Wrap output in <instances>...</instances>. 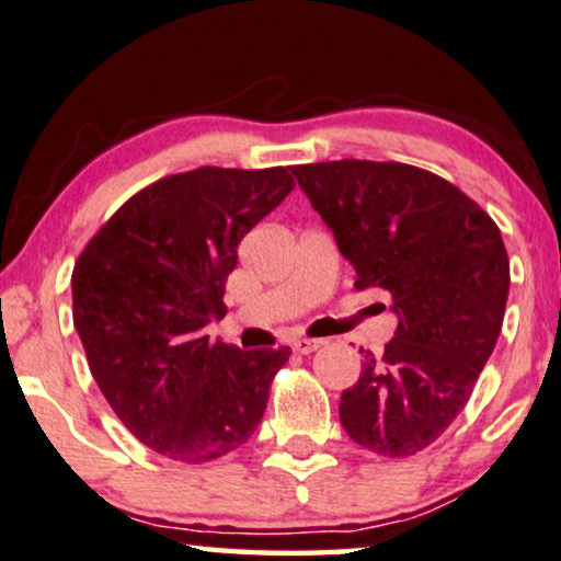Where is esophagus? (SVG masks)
<instances>
[{"label": "esophagus", "instance_id": "obj_1", "mask_svg": "<svg viewBox=\"0 0 561 561\" xmlns=\"http://www.w3.org/2000/svg\"><path fill=\"white\" fill-rule=\"evenodd\" d=\"M322 345V341H314V337H297L295 343H291V348H295V353H302V356H307V353L318 351Z\"/></svg>", "mask_w": 561, "mask_h": 561}]
</instances>
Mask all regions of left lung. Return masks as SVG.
<instances>
[{
    "label": "left lung",
    "mask_w": 561,
    "mask_h": 561,
    "mask_svg": "<svg viewBox=\"0 0 561 561\" xmlns=\"http://www.w3.org/2000/svg\"><path fill=\"white\" fill-rule=\"evenodd\" d=\"M299 187L356 266V289L391 295L399 325L343 391L341 424L383 457L430 447L468 404L501 335L508 254L493 218L414 164H295Z\"/></svg>",
    "instance_id": "left-lung-1"
}]
</instances>
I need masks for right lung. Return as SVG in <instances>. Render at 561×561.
<instances>
[{"label":"right lung","mask_w":561,"mask_h":561,"mask_svg":"<svg viewBox=\"0 0 561 561\" xmlns=\"http://www.w3.org/2000/svg\"><path fill=\"white\" fill-rule=\"evenodd\" d=\"M287 168H198L131 195L73 266V325L126 430L170 460L231 455L262 422L289 348L239 351L203 328L226 314L239 243L287 198Z\"/></svg>","instance_id":"add662e5"}]
</instances>
